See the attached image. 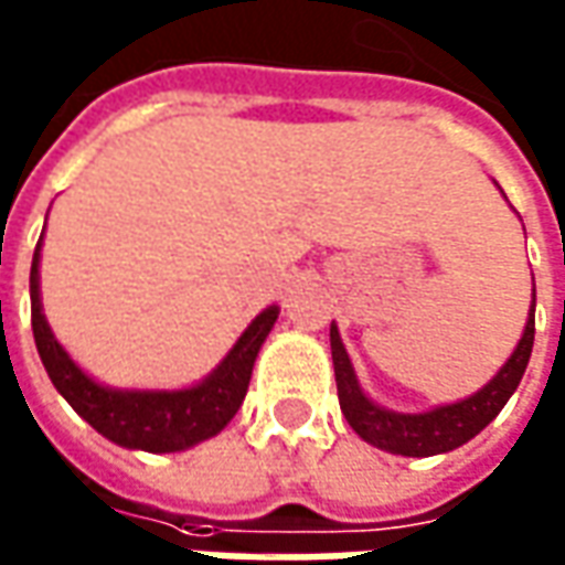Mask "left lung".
I'll return each mask as SVG.
<instances>
[{"mask_svg": "<svg viewBox=\"0 0 565 565\" xmlns=\"http://www.w3.org/2000/svg\"><path fill=\"white\" fill-rule=\"evenodd\" d=\"M532 343H535V297L529 306L520 343L482 390H476L473 395H467L460 402L436 405L429 412L405 414L383 408L364 393L362 383L355 377V367L349 362L347 347L340 340V331H337V324H331V355L340 412L349 420V427L380 451L402 455V458H433V455L455 451L463 443H470L476 433L489 427L501 414V408L508 405L510 395L516 393L529 355H532Z\"/></svg>", "mask_w": 565, "mask_h": 565, "instance_id": "1", "label": "left lung"}]
</instances>
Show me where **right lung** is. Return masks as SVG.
Returning <instances> with one entry per match:
<instances>
[{"instance_id":"right-lung-1","label":"right lung","mask_w":565,"mask_h":565,"mask_svg":"<svg viewBox=\"0 0 565 565\" xmlns=\"http://www.w3.org/2000/svg\"><path fill=\"white\" fill-rule=\"evenodd\" d=\"M40 250L42 237L33 253V266H30L33 340L49 371V380L89 427L122 448L167 455V451H185L203 439H213L232 424L250 386L256 355L278 321V312H281L278 306H268L256 315L247 324V331L228 349V355L198 383L182 386V390H117L89 377L49 328L40 294Z\"/></svg>"}]
</instances>
